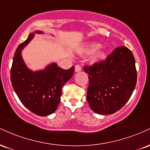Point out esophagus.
Instances as JSON below:
<instances>
[{
	"label": "esophagus",
	"mask_w": 150,
	"mask_h": 150,
	"mask_svg": "<svg viewBox=\"0 0 150 150\" xmlns=\"http://www.w3.org/2000/svg\"><path fill=\"white\" fill-rule=\"evenodd\" d=\"M81 70H82V68H81V66L80 65H78V64L75 65V72H80V71H81Z\"/></svg>",
	"instance_id": "34e87169"
}]
</instances>
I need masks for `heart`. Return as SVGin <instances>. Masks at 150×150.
Masks as SVG:
<instances>
[{
	"instance_id": "1",
	"label": "heart",
	"mask_w": 150,
	"mask_h": 150,
	"mask_svg": "<svg viewBox=\"0 0 150 150\" xmlns=\"http://www.w3.org/2000/svg\"><path fill=\"white\" fill-rule=\"evenodd\" d=\"M101 47V45L99 44H96V43H93V44H89V46H87V47L84 50L83 52L86 53V54H91L95 52L97 49H99ZM105 56L104 53L102 51H99L97 54L95 55V56L94 57V61H97L99 59H102Z\"/></svg>"
}]
</instances>
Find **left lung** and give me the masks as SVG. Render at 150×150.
<instances>
[{
    "label": "left lung",
    "instance_id": "1",
    "mask_svg": "<svg viewBox=\"0 0 150 150\" xmlns=\"http://www.w3.org/2000/svg\"><path fill=\"white\" fill-rule=\"evenodd\" d=\"M89 75L87 100L98 114H112L128 102L137 82L133 54L125 46H118L104 61L85 65Z\"/></svg>",
    "mask_w": 150,
    "mask_h": 150
}]
</instances>
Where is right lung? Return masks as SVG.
<instances>
[{
  "mask_svg": "<svg viewBox=\"0 0 150 150\" xmlns=\"http://www.w3.org/2000/svg\"><path fill=\"white\" fill-rule=\"evenodd\" d=\"M35 33L42 32L37 31ZM34 36V33H31L27 40L17 48L10 70V80L22 104L32 113L45 116L57 109L62 87L73 76L75 67L64 70L57 67L56 63H52L44 70L33 72L29 69L24 63L21 52Z\"/></svg>",
  "mask_w": 150,
  "mask_h": 150,
  "instance_id": "right-lung-1",
  "label": "right lung"
}]
</instances>
